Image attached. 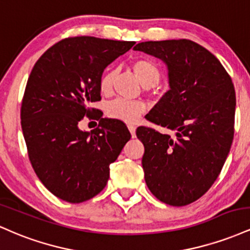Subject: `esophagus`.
Returning <instances> with one entry per match:
<instances>
[{
    "label": "esophagus",
    "mask_w": 250,
    "mask_h": 250,
    "mask_svg": "<svg viewBox=\"0 0 250 250\" xmlns=\"http://www.w3.org/2000/svg\"><path fill=\"white\" fill-rule=\"evenodd\" d=\"M128 129H129V131H130L131 136L135 137V130H136V128H135L133 125H128Z\"/></svg>",
    "instance_id": "34e87169"
}]
</instances>
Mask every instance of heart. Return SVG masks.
<instances>
[{
    "label": "heart",
    "instance_id": "b5f03b06",
    "mask_svg": "<svg viewBox=\"0 0 250 250\" xmlns=\"http://www.w3.org/2000/svg\"><path fill=\"white\" fill-rule=\"evenodd\" d=\"M135 75L146 87H153L157 84L161 79V70L159 65L153 60L147 57H137L131 62ZM116 71L114 69H107L100 77V90L103 94L110 93L115 81ZM146 111V105L142 102L127 101V100L117 99L108 105L107 113L113 119L133 123L139 120V117Z\"/></svg>",
    "mask_w": 250,
    "mask_h": 250
}]
</instances>
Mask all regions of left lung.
<instances>
[{"mask_svg":"<svg viewBox=\"0 0 250 250\" xmlns=\"http://www.w3.org/2000/svg\"><path fill=\"white\" fill-rule=\"evenodd\" d=\"M134 49L168 65L170 89L147 120L175 131L170 137L137 128L146 183L161 202L187 206L213 186L230 150L236 105L231 77L210 51L190 40L141 42Z\"/></svg>","mask_w":250,"mask_h":250,"instance_id":"8db88e82","label":"left lung"}]
</instances>
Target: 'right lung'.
<instances>
[{"instance_id": "right-lung-1", "label": "right lung", "mask_w": 250, "mask_h": 250, "mask_svg": "<svg viewBox=\"0 0 250 250\" xmlns=\"http://www.w3.org/2000/svg\"><path fill=\"white\" fill-rule=\"evenodd\" d=\"M134 44L68 37L45 51L31 70L22 99V131L37 177L59 199L81 203L96 196L107 185L109 165L130 140L122 122L102 119L89 103L101 100L104 68ZM84 116L100 121L90 133L78 128Z\"/></svg>"}]
</instances>
